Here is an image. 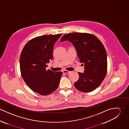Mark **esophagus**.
<instances>
[{
  "label": "esophagus",
  "mask_w": 129,
  "mask_h": 129,
  "mask_svg": "<svg viewBox=\"0 0 129 129\" xmlns=\"http://www.w3.org/2000/svg\"><path fill=\"white\" fill-rule=\"evenodd\" d=\"M62 72H63V73L66 74H69V73H71V72L68 71H67V70H63V71H62Z\"/></svg>",
  "instance_id": "1"
}]
</instances>
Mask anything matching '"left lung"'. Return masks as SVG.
Here are the masks:
<instances>
[{"label": "left lung", "instance_id": "left-lung-1", "mask_svg": "<svg viewBox=\"0 0 129 129\" xmlns=\"http://www.w3.org/2000/svg\"><path fill=\"white\" fill-rule=\"evenodd\" d=\"M64 41L73 43L80 62L84 65V72L78 73L79 78L74 83L75 87L81 92H91L101 84L107 74V53L104 46L97 37L86 33L65 34L60 41Z\"/></svg>", "mask_w": 129, "mask_h": 129}]
</instances>
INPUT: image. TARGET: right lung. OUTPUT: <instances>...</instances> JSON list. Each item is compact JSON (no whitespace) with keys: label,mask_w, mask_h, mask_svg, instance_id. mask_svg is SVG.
I'll return each instance as SVG.
<instances>
[{"label":"right lung","mask_w":129,"mask_h":129,"mask_svg":"<svg viewBox=\"0 0 129 129\" xmlns=\"http://www.w3.org/2000/svg\"><path fill=\"white\" fill-rule=\"evenodd\" d=\"M61 35L35 37L27 43L21 53V76L32 90L42 95H47L55 91L62 74L61 72L46 69L47 63L53 59L55 43Z\"/></svg>","instance_id":"1"}]
</instances>
